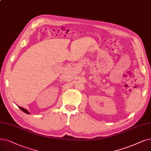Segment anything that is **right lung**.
<instances>
[{"mask_svg":"<svg viewBox=\"0 0 151 151\" xmlns=\"http://www.w3.org/2000/svg\"><path fill=\"white\" fill-rule=\"evenodd\" d=\"M19 107L20 109L22 111H23L24 113H27V114H30V113H29V111H27L26 109H25V108H23L20 107V106H19Z\"/></svg>","mask_w":151,"mask_h":151,"instance_id":"add662e5","label":"right lung"}]
</instances>
